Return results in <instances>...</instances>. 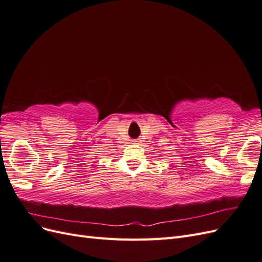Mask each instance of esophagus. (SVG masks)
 <instances>
[{"label": "esophagus", "mask_w": 262, "mask_h": 262, "mask_svg": "<svg viewBox=\"0 0 262 262\" xmlns=\"http://www.w3.org/2000/svg\"><path fill=\"white\" fill-rule=\"evenodd\" d=\"M133 143H134V144H137V145H140V144L142 143V142H141V140H134V141H133Z\"/></svg>", "instance_id": "1"}]
</instances>
